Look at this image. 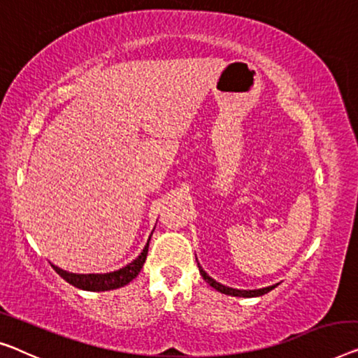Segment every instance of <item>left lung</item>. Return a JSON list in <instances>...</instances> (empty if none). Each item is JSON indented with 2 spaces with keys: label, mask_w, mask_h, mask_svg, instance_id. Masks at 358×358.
<instances>
[{
  "label": "left lung",
  "mask_w": 358,
  "mask_h": 358,
  "mask_svg": "<svg viewBox=\"0 0 358 358\" xmlns=\"http://www.w3.org/2000/svg\"><path fill=\"white\" fill-rule=\"evenodd\" d=\"M197 265H199V264H197ZM199 271H201L202 278H204L207 282H209V285L213 287V289L220 291V292H223V294H228V296H236V297H257V296H264V294H266V292L271 291V289H273V287H275V286H268V287H264V289H255V291H239V289H233V287L223 286V285H220V282H217L215 280H212L210 276L207 275L206 271L201 268V265H199Z\"/></svg>",
  "instance_id": "obj_1"
}]
</instances>
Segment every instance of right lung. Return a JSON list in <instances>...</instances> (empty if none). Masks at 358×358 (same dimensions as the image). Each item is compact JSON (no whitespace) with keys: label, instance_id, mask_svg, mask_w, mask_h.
<instances>
[{"label":"right lung","instance_id":"add662e5","mask_svg":"<svg viewBox=\"0 0 358 358\" xmlns=\"http://www.w3.org/2000/svg\"><path fill=\"white\" fill-rule=\"evenodd\" d=\"M151 239V238H149ZM148 248L149 241L143 249V252L138 255V259L133 260L131 264H128L124 268L112 271V273H104V275H77V273H69V271H64L57 266L52 265V268L57 271V275L62 276L69 285L80 287L83 291H109L115 289V287L125 286L130 282L133 278H136V275L140 273L143 268V264L146 262L148 255Z\"/></svg>","mask_w":358,"mask_h":358}]
</instances>
